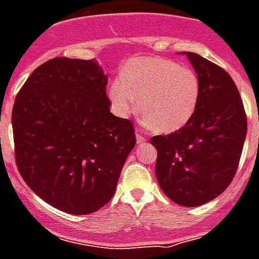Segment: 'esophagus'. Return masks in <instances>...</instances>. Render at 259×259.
Masks as SVG:
<instances>
[{
  "label": "esophagus",
  "instance_id": "34e87169",
  "mask_svg": "<svg viewBox=\"0 0 259 259\" xmlns=\"http://www.w3.org/2000/svg\"><path fill=\"white\" fill-rule=\"evenodd\" d=\"M136 142H138L139 144H142V143L147 142V138H145V136H143V135L138 131L136 132Z\"/></svg>",
  "mask_w": 259,
  "mask_h": 259
}]
</instances>
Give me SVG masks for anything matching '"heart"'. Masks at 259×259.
<instances>
[{
	"label": "heart",
	"instance_id": "obj_1",
	"mask_svg": "<svg viewBox=\"0 0 259 259\" xmlns=\"http://www.w3.org/2000/svg\"><path fill=\"white\" fill-rule=\"evenodd\" d=\"M108 98L119 116L138 110L151 130L170 134L193 117L200 99V80L188 66L160 57L135 58L124 63L120 78L108 89Z\"/></svg>",
	"mask_w": 259,
	"mask_h": 259
}]
</instances>
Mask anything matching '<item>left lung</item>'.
Returning <instances> with one entry per match:
<instances>
[{"label":"left lung","mask_w":259,"mask_h":259,"mask_svg":"<svg viewBox=\"0 0 259 259\" xmlns=\"http://www.w3.org/2000/svg\"><path fill=\"white\" fill-rule=\"evenodd\" d=\"M200 80L197 108L185 127L157 135L156 179L176 204L198 206L229 187L240 164L247 120L232 76L213 62L185 53Z\"/></svg>","instance_id":"obj_1"}]
</instances>
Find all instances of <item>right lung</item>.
I'll use <instances>...</instances> for the list:
<instances>
[{
  "label": "right lung",
  "mask_w": 259,
  "mask_h": 259,
  "mask_svg": "<svg viewBox=\"0 0 259 259\" xmlns=\"http://www.w3.org/2000/svg\"><path fill=\"white\" fill-rule=\"evenodd\" d=\"M106 86L95 59L54 58L31 72L14 100L17 168L34 193L70 214L110 201L136 143L131 120L110 112Z\"/></svg>",
  "instance_id": "obj_1"
}]
</instances>
